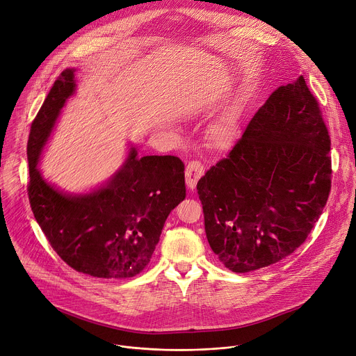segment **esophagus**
<instances>
[{
    "label": "esophagus",
    "instance_id": "esophagus-1",
    "mask_svg": "<svg viewBox=\"0 0 356 356\" xmlns=\"http://www.w3.org/2000/svg\"><path fill=\"white\" fill-rule=\"evenodd\" d=\"M204 175V166L198 161H191L186 166V184L188 188H194L197 186L198 179Z\"/></svg>",
    "mask_w": 356,
    "mask_h": 356
}]
</instances>
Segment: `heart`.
<instances>
[{"label":"heart","instance_id":"1","mask_svg":"<svg viewBox=\"0 0 356 356\" xmlns=\"http://www.w3.org/2000/svg\"><path fill=\"white\" fill-rule=\"evenodd\" d=\"M235 136V127L231 121H220L217 122L210 132V138L213 143L218 147L228 146Z\"/></svg>","mask_w":356,"mask_h":356}]
</instances>
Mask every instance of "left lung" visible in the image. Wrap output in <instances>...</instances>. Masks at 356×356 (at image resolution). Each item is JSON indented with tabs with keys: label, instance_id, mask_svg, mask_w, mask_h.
Masks as SVG:
<instances>
[{
	"label": "left lung",
	"instance_id": "left-lung-1",
	"mask_svg": "<svg viewBox=\"0 0 356 356\" xmlns=\"http://www.w3.org/2000/svg\"><path fill=\"white\" fill-rule=\"evenodd\" d=\"M331 140L306 80L276 88L227 158L197 183L209 243L235 273L284 259L331 191Z\"/></svg>",
	"mask_w": 356,
	"mask_h": 356
}]
</instances>
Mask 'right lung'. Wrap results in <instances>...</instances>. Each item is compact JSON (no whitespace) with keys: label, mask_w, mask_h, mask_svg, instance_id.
Instances as JSON below:
<instances>
[{"label":"right lung","mask_w":356,"mask_h":356,"mask_svg":"<svg viewBox=\"0 0 356 356\" xmlns=\"http://www.w3.org/2000/svg\"><path fill=\"white\" fill-rule=\"evenodd\" d=\"M74 88V70H63L31 125L29 204L70 268L94 277H134L149 264L168 216L186 197L184 163L177 156L138 158L132 147L107 186L90 194L69 195L46 183L36 168L40 152Z\"/></svg>","instance_id":"right-lung-1"}]
</instances>
